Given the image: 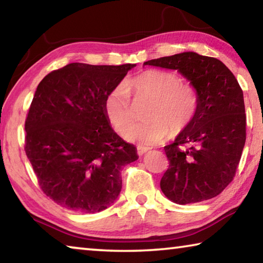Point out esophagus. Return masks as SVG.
Returning a JSON list of instances; mask_svg holds the SVG:
<instances>
[{"label":"esophagus","instance_id":"34e87169","mask_svg":"<svg viewBox=\"0 0 263 263\" xmlns=\"http://www.w3.org/2000/svg\"><path fill=\"white\" fill-rule=\"evenodd\" d=\"M147 151H148V148L147 147H144V146H138V147H137V152H138V154H139V155L145 154L146 152H147Z\"/></svg>","mask_w":263,"mask_h":263}]
</instances>
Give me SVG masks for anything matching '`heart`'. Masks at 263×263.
<instances>
[{"label":"heart","mask_w":263,"mask_h":263,"mask_svg":"<svg viewBox=\"0 0 263 263\" xmlns=\"http://www.w3.org/2000/svg\"><path fill=\"white\" fill-rule=\"evenodd\" d=\"M131 95L153 99L145 114L149 119L129 124L123 130L126 140L145 146L158 144L168 133L173 137L184 131L199 109V95L194 86L182 83L174 72L148 69L116 84L106 95L104 112L116 130H121L133 118Z\"/></svg>","instance_id":"heart-1"}]
</instances>
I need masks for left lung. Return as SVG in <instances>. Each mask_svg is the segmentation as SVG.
Instances as JSON below:
<instances>
[{"label":"left lung","instance_id":"8db88e82","mask_svg":"<svg viewBox=\"0 0 263 263\" xmlns=\"http://www.w3.org/2000/svg\"><path fill=\"white\" fill-rule=\"evenodd\" d=\"M144 65L177 69L199 95L193 123L163 147L169 166L160 181L162 193L177 204L216 197L232 182L246 141L241 87L220 60L195 52L162 57Z\"/></svg>","mask_w":263,"mask_h":263}]
</instances>
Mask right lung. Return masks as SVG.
<instances>
[{"label": "right lung", "mask_w": 263, "mask_h": 263, "mask_svg": "<svg viewBox=\"0 0 263 263\" xmlns=\"http://www.w3.org/2000/svg\"><path fill=\"white\" fill-rule=\"evenodd\" d=\"M135 66L74 62L38 84L24 149L43 193L62 208L100 212L121 193V169L138 159L137 148L111 128L104 101Z\"/></svg>", "instance_id": "obj_1"}]
</instances>
